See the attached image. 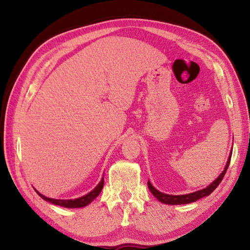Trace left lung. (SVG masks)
<instances>
[{
  "mask_svg": "<svg viewBox=\"0 0 250 250\" xmlns=\"http://www.w3.org/2000/svg\"><path fill=\"white\" fill-rule=\"evenodd\" d=\"M230 157H231V152H230V155L229 157V162L225 166L224 171L208 188H202V190H200V191L194 192V193H191V194H187V195H177V196L176 195H168V194H164L160 191H157L156 188L150 184V181H148V188H149V190L151 191V193H152L158 200H160L163 203H165V204H185V203L194 202V201L198 200L202 197L208 196L211 192H214L215 188L219 186V184L221 183L224 175H225L226 170H228L229 163H230Z\"/></svg>",
  "mask_w": 250,
  "mask_h": 250,
  "instance_id": "left-lung-1",
  "label": "left lung"
}]
</instances>
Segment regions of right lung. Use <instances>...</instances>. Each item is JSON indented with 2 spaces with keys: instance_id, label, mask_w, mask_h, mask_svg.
Masks as SVG:
<instances>
[{
  "instance_id": "1",
  "label": "right lung",
  "mask_w": 250,
  "mask_h": 250,
  "mask_svg": "<svg viewBox=\"0 0 250 250\" xmlns=\"http://www.w3.org/2000/svg\"><path fill=\"white\" fill-rule=\"evenodd\" d=\"M103 186H104V179L102 178L101 181L99 184H98V186L94 188V190L92 192H89L88 194H86L85 196H82V197L80 198H77V199H69V200H62V199H53V198H48L46 197V196L42 195L40 192H37L36 190V193L39 194L41 197L46 200V201H49L53 204H56V206H60V207H64V208H83L87 206L88 203L92 202L98 195L100 194V192L102 191L103 188Z\"/></svg>"
}]
</instances>
